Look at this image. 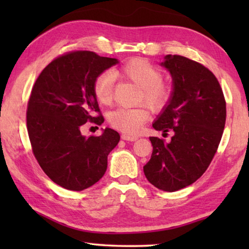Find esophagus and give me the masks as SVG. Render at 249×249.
Masks as SVG:
<instances>
[{
  "instance_id": "esophagus-1",
  "label": "esophagus",
  "mask_w": 249,
  "mask_h": 249,
  "mask_svg": "<svg viewBox=\"0 0 249 249\" xmlns=\"http://www.w3.org/2000/svg\"><path fill=\"white\" fill-rule=\"evenodd\" d=\"M121 137H122V140L128 141V142H135V141H137V137H136V136H129V135H126V134H123Z\"/></svg>"
}]
</instances>
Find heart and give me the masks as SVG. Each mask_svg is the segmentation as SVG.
<instances>
[{
	"label": "heart",
	"mask_w": 249,
	"mask_h": 249,
	"mask_svg": "<svg viewBox=\"0 0 249 249\" xmlns=\"http://www.w3.org/2000/svg\"><path fill=\"white\" fill-rule=\"evenodd\" d=\"M115 75L129 80L141 87L140 100L148 105L153 111H160L166 107L171 98V88L162 81V74L145 59L134 58L126 61L113 71H104L94 79L92 91L101 104H108L113 99ZM149 119V112L145 107H119L109 113L108 122L112 127L126 135L140 133Z\"/></svg>",
	"instance_id": "heart-1"
}]
</instances>
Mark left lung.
Listing matches in <instances>:
<instances>
[{
	"mask_svg": "<svg viewBox=\"0 0 249 249\" xmlns=\"http://www.w3.org/2000/svg\"><path fill=\"white\" fill-rule=\"evenodd\" d=\"M161 66L169 70L174 91L153 124L174 136L149 137L153 154L144 166L147 180L160 190L174 192L200 178L220 145L226 121V102L215 75L206 67L179 54H167Z\"/></svg>",
	"mask_w": 249,
	"mask_h": 249,
	"instance_id": "left-lung-1",
	"label": "left lung"
}]
</instances>
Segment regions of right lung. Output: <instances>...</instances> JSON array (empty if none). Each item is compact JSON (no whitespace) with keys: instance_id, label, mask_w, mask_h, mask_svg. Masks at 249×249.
<instances>
[{"instance_id":"obj_1","label":"right lung","mask_w":249,"mask_h":249,"mask_svg":"<svg viewBox=\"0 0 249 249\" xmlns=\"http://www.w3.org/2000/svg\"><path fill=\"white\" fill-rule=\"evenodd\" d=\"M88 50L54 58L33 86L26 112L33 154L41 169L60 187L82 191L102 178L107 156L119 144L120 134L105 128L86 137L81 126L104 122L92 91L94 79L117 64Z\"/></svg>"}]
</instances>
